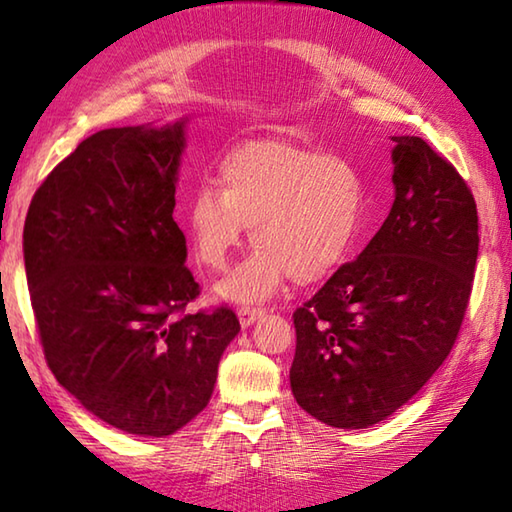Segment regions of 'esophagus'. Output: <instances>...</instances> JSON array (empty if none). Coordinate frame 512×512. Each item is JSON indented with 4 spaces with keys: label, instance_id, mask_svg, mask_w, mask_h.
Segmentation results:
<instances>
[{
    "label": "esophagus",
    "instance_id": "obj_1",
    "mask_svg": "<svg viewBox=\"0 0 512 512\" xmlns=\"http://www.w3.org/2000/svg\"><path fill=\"white\" fill-rule=\"evenodd\" d=\"M264 316V309L262 307H244L239 309V323L244 327H250L255 323V320H259Z\"/></svg>",
    "mask_w": 512,
    "mask_h": 512
}]
</instances>
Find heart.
<instances>
[{
	"label": "heart",
	"instance_id": "heart-1",
	"mask_svg": "<svg viewBox=\"0 0 512 512\" xmlns=\"http://www.w3.org/2000/svg\"><path fill=\"white\" fill-rule=\"evenodd\" d=\"M219 183H201L187 207L198 262L223 271L253 225L259 244L216 287L221 298L259 302L293 277L311 284L339 268L366 219V183L341 155L284 140L241 144L225 155Z\"/></svg>",
	"mask_w": 512,
	"mask_h": 512
}]
</instances>
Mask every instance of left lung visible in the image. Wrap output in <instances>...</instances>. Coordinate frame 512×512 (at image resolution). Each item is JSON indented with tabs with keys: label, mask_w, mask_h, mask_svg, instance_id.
I'll list each match as a JSON object with an SVG mask.
<instances>
[{
	"label": "left lung",
	"mask_w": 512,
	"mask_h": 512,
	"mask_svg": "<svg viewBox=\"0 0 512 512\" xmlns=\"http://www.w3.org/2000/svg\"><path fill=\"white\" fill-rule=\"evenodd\" d=\"M391 140L388 219L293 314V397L336 429L386 420L443 366L479 255V216L465 180L422 137Z\"/></svg>",
	"instance_id": "1"
}]
</instances>
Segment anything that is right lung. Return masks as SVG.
<instances>
[{
    "instance_id": "obj_1",
    "label": "right lung",
    "mask_w": 512,
    "mask_h": 512,
    "mask_svg": "<svg viewBox=\"0 0 512 512\" xmlns=\"http://www.w3.org/2000/svg\"><path fill=\"white\" fill-rule=\"evenodd\" d=\"M187 117L106 128L38 187L24 268L45 359L99 420L164 438L210 402L235 311L187 314L198 282L173 221Z\"/></svg>"
}]
</instances>
